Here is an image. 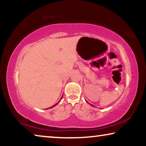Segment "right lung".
<instances>
[{
	"instance_id": "obj_1",
	"label": "right lung",
	"mask_w": 146,
	"mask_h": 146,
	"mask_svg": "<svg viewBox=\"0 0 146 146\" xmlns=\"http://www.w3.org/2000/svg\"><path fill=\"white\" fill-rule=\"evenodd\" d=\"M58 103H57V104H58ZM57 104H55V105H54V106H52V107H51V108H53V107H54V106H56V105H57Z\"/></svg>"
}]
</instances>
